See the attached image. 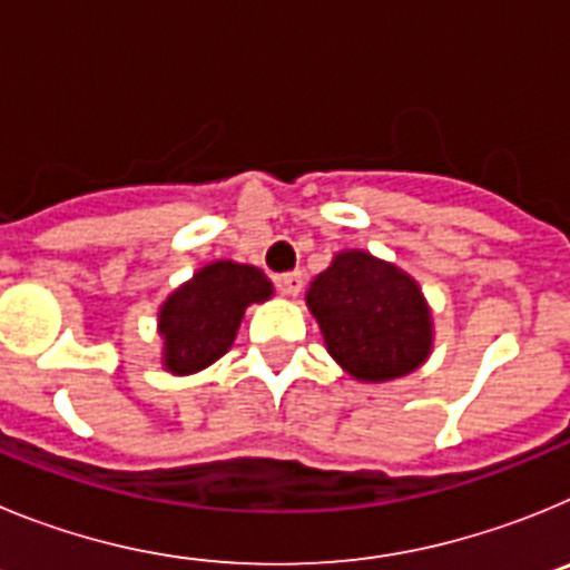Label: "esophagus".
<instances>
[{
    "label": "esophagus",
    "instance_id": "34e87169",
    "mask_svg": "<svg viewBox=\"0 0 570 570\" xmlns=\"http://www.w3.org/2000/svg\"><path fill=\"white\" fill-rule=\"evenodd\" d=\"M302 285H305V279H302L299 271H291V274H282L279 276V291H282V294L296 296L302 291Z\"/></svg>",
    "mask_w": 570,
    "mask_h": 570
}]
</instances>
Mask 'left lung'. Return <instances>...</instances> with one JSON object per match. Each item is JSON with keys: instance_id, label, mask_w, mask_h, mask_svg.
Returning a JSON list of instances; mask_svg holds the SVG:
<instances>
[{"instance_id": "8db88e82", "label": "left lung", "mask_w": 570, "mask_h": 570, "mask_svg": "<svg viewBox=\"0 0 570 570\" xmlns=\"http://www.w3.org/2000/svg\"><path fill=\"white\" fill-rule=\"evenodd\" d=\"M331 356L362 382L405 376L431 351V316L420 285L365 250H345L308 288Z\"/></svg>"}]
</instances>
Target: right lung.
<instances>
[{"label": "right lung", "instance_id": "1", "mask_svg": "<svg viewBox=\"0 0 570 570\" xmlns=\"http://www.w3.org/2000/svg\"><path fill=\"white\" fill-rule=\"evenodd\" d=\"M271 294L274 288L268 276L254 265H205L159 311L165 367L174 374L208 367L234 345L236 328L250 302H265Z\"/></svg>", "mask_w": 570, "mask_h": 570}]
</instances>
